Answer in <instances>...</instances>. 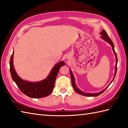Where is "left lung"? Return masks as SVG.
<instances>
[{
	"mask_svg": "<svg viewBox=\"0 0 128 128\" xmlns=\"http://www.w3.org/2000/svg\"><path fill=\"white\" fill-rule=\"evenodd\" d=\"M100 34L102 35L101 36V38L102 39L105 40L106 42H109V43L110 44V46L112 47V50H113L114 52V54L115 55V56H116V69H115V74H114V76L113 79H112V81L111 82L110 84L112 82H113L114 79L115 78V76H116V70H117V63H118V58H117V56H116V52H115V49H114V44L113 42H112V40L109 38V36L107 35L106 32V30H102V31L100 32ZM70 76H71V79H72V86L73 87V88L74 89V90L76 91L77 93H78L79 94H80L82 95V96H99L100 94H102V92H105V90L108 88V87L109 86V85L108 86L106 89H104V90H102V91L100 92H96V93H86V92H82V90H80L79 89H78V88L76 86V82H75V78H74V76H73V74L72 73V72L70 69Z\"/></svg>",
	"mask_w": 128,
	"mask_h": 128,
	"instance_id": "8db88e82",
	"label": "left lung"
}]
</instances>
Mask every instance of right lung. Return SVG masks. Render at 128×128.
I'll use <instances>...</instances> for the list:
<instances>
[{
  "mask_svg": "<svg viewBox=\"0 0 128 128\" xmlns=\"http://www.w3.org/2000/svg\"><path fill=\"white\" fill-rule=\"evenodd\" d=\"M14 51L10 59V71L13 81L22 93L32 98L46 97L53 90L55 82L60 68L65 65L64 62H60L55 66L50 72L48 76L42 81L30 82L22 80L15 70L13 66Z\"/></svg>",
  "mask_w": 128,
  "mask_h": 128,
  "instance_id": "1",
  "label": "right lung"
}]
</instances>
